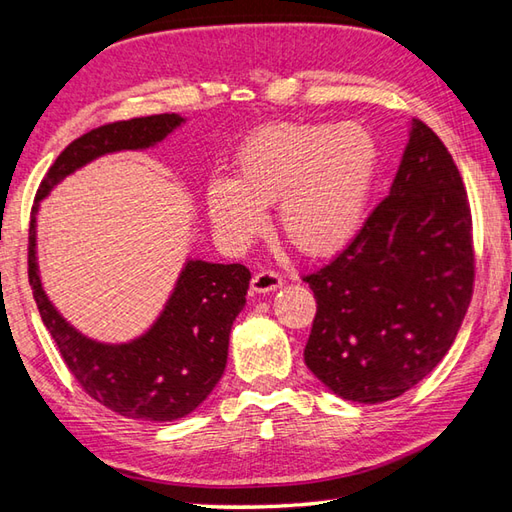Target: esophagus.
<instances>
[{
    "instance_id": "34e87169",
    "label": "esophagus",
    "mask_w": 512,
    "mask_h": 512,
    "mask_svg": "<svg viewBox=\"0 0 512 512\" xmlns=\"http://www.w3.org/2000/svg\"><path fill=\"white\" fill-rule=\"evenodd\" d=\"M280 285H283V278L276 271L271 269H263L254 274L252 278V291L254 294H267V291H276Z\"/></svg>"
}]
</instances>
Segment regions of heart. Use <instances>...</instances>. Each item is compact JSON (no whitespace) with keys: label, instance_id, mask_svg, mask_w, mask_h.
Wrapping results in <instances>:
<instances>
[{"label":"heart","instance_id":"1","mask_svg":"<svg viewBox=\"0 0 512 512\" xmlns=\"http://www.w3.org/2000/svg\"><path fill=\"white\" fill-rule=\"evenodd\" d=\"M378 145L360 123L283 121L260 128L236 154V179L207 185V212L234 243L252 241L276 203L278 227L307 256L338 252L360 229Z\"/></svg>","mask_w":512,"mask_h":512}]
</instances>
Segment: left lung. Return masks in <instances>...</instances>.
<instances>
[{"mask_svg":"<svg viewBox=\"0 0 512 512\" xmlns=\"http://www.w3.org/2000/svg\"><path fill=\"white\" fill-rule=\"evenodd\" d=\"M302 280L318 305L305 362L340 398L393 400L440 364L471 305L475 247L462 174L424 121L356 238Z\"/></svg>","mask_w":512,"mask_h":512,"instance_id":"1","label":"left lung"}]
</instances>
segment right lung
I'll list each match as a JSON object with an SVG mask.
<instances>
[{
	"label": "right lung",
	"instance_id": "1",
	"mask_svg": "<svg viewBox=\"0 0 512 512\" xmlns=\"http://www.w3.org/2000/svg\"><path fill=\"white\" fill-rule=\"evenodd\" d=\"M179 114H152L106 123L72 141L41 181L28 232V283L39 316L55 340L68 371L92 400L123 417L172 422L192 413L221 380L229 331L245 307L249 269L187 260L163 314L145 336L128 344H103L72 329L52 307L39 280L35 256L37 203L64 176L101 154L143 150L181 125Z\"/></svg>",
	"mask_w": 512,
	"mask_h": 512
}]
</instances>
